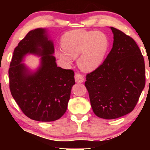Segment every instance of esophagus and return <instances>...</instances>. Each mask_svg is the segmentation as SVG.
I'll return each mask as SVG.
<instances>
[{"instance_id": "34e87169", "label": "esophagus", "mask_w": 150, "mask_h": 150, "mask_svg": "<svg viewBox=\"0 0 150 150\" xmlns=\"http://www.w3.org/2000/svg\"><path fill=\"white\" fill-rule=\"evenodd\" d=\"M75 81L76 82V83H83V82L84 81V78H83V76H82L81 74H79V73H76L75 74Z\"/></svg>"}]
</instances>
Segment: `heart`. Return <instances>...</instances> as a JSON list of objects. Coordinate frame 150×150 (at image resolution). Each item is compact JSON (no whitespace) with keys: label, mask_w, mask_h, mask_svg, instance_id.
<instances>
[{"label":"heart","mask_w":150,"mask_h":150,"mask_svg":"<svg viewBox=\"0 0 150 150\" xmlns=\"http://www.w3.org/2000/svg\"><path fill=\"white\" fill-rule=\"evenodd\" d=\"M61 44L63 50L56 51L57 57L69 63L77 57L78 66L85 71L97 69L109 48L108 36L96 30H70L62 36Z\"/></svg>","instance_id":"b5f03b06"}]
</instances>
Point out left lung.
I'll return each mask as SVG.
<instances>
[{
	"label": "left lung",
	"mask_w": 150,
	"mask_h": 150,
	"mask_svg": "<svg viewBox=\"0 0 150 150\" xmlns=\"http://www.w3.org/2000/svg\"><path fill=\"white\" fill-rule=\"evenodd\" d=\"M112 48L85 85L96 115L112 120L132 112L145 85L144 59L137 43L114 27Z\"/></svg>",
	"instance_id": "left-lung-1"
}]
</instances>
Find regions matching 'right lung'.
<instances>
[{"instance_id": "add662e5", "label": "right lung", "mask_w": 150, "mask_h": 150, "mask_svg": "<svg viewBox=\"0 0 150 150\" xmlns=\"http://www.w3.org/2000/svg\"><path fill=\"white\" fill-rule=\"evenodd\" d=\"M44 28L30 30L14 49L9 69V89L23 113L39 122H53L66 111L75 84L71 69L57 67L52 41ZM26 54L42 56L40 66L30 73L21 62Z\"/></svg>"}]
</instances>
